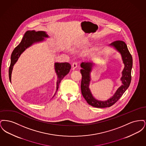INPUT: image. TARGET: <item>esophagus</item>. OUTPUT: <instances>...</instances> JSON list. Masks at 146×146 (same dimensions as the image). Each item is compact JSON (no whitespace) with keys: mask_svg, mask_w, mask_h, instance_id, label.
<instances>
[{"mask_svg":"<svg viewBox=\"0 0 146 146\" xmlns=\"http://www.w3.org/2000/svg\"><path fill=\"white\" fill-rule=\"evenodd\" d=\"M77 67H78V63H73V64H72V67H73V70H74L75 68H77Z\"/></svg>","mask_w":146,"mask_h":146,"instance_id":"esophagus-1","label":"esophagus"}]
</instances>
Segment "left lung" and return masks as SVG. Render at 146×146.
<instances>
[{
    "mask_svg": "<svg viewBox=\"0 0 146 146\" xmlns=\"http://www.w3.org/2000/svg\"><path fill=\"white\" fill-rule=\"evenodd\" d=\"M108 46L113 48L120 54L123 62L124 64V68L122 71V76L120 78L122 85L118 88L114 94L109 99L106 101L97 100L94 97L90 89L89 86L91 80V73L95 63L89 61L82 62L80 64V67L82 68L80 70V73L82 76L81 83L82 94L88 104L96 108L110 107L117 102L127 89L131 80L132 56L127 49L125 42L120 40L115 41L111 42Z\"/></svg>",
    "mask_w": 146,
    "mask_h": 146,
    "instance_id": "1",
    "label": "left lung"
}]
</instances>
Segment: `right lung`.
I'll list each match as a JSON object with an SVG mask.
<instances>
[{
	"instance_id": "right-lung-1",
	"label": "right lung",
	"mask_w": 146,
	"mask_h": 146,
	"mask_svg": "<svg viewBox=\"0 0 146 146\" xmlns=\"http://www.w3.org/2000/svg\"><path fill=\"white\" fill-rule=\"evenodd\" d=\"M49 38V36L46 32L34 31H28L23 35V37L20 43L14 49L11 56V63L9 70V76L10 82L11 83V74L13 70L14 64L17 61L21 54L28 48L32 46L33 44L41 42L45 40V38ZM54 68L56 73L57 76V81L56 85L57 90L58 89V85L63 78L69 72L71 68V66L69 63L55 62ZM57 91L54 95L55 96Z\"/></svg>"
}]
</instances>
